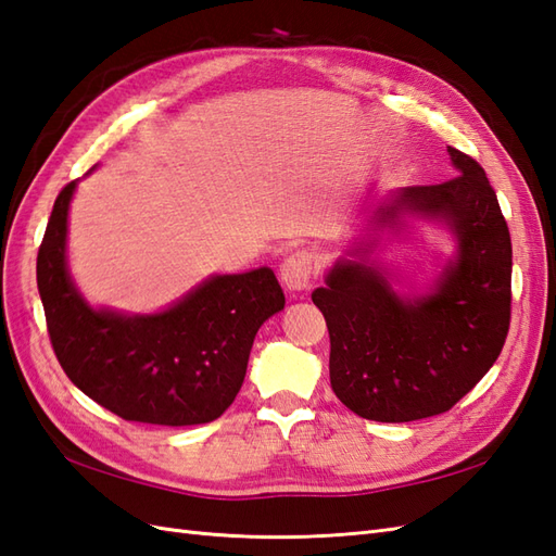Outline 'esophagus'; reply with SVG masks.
Returning a JSON list of instances; mask_svg holds the SVG:
<instances>
[{
  "mask_svg": "<svg viewBox=\"0 0 556 556\" xmlns=\"http://www.w3.org/2000/svg\"><path fill=\"white\" fill-rule=\"evenodd\" d=\"M316 276V266H314V254L300 250L290 254L286 262L280 266V280L282 286L292 292H302L311 286V280Z\"/></svg>",
  "mask_w": 556,
  "mask_h": 556,
  "instance_id": "1",
  "label": "esophagus"
}]
</instances>
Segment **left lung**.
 Segmentation results:
<instances>
[{
    "label": "left lung",
    "mask_w": 556,
    "mask_h": 556,
    "mask_svg": "<svg viewBox=\"0 0 556 556\" xmlns=\"http://www.w3.org/2000/svg\"><path fill=\"white\" fill-rule=\"evenodd\" d=\"M457 176L405 186L375 210L372 228L401 231L405 214L439 222L453 260L422 294H401L368 260L377 240L337 260L311 300L330 332V384L349 410L375 422H413L451 410L493 368L509 330L511 240L477 160L448 146Z\"/></svg>",
    "instance_id": "8db88e82"
}]
</instances>
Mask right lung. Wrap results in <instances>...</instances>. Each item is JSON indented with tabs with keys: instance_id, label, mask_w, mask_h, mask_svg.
Here are the masks:
<instances>
[{
	"instance_id": "obj_1",
	"label": "right lung",
	"mask_w": 556,
	"mask_h": 556,
	"mask_svg": "<svg viewBox=\"0 0 556 556\" xmlns=\"http://www.w3.org/2000/svg\"><path fill=\"white\" fill-rule=\"evenodd\" d=\"M59 193L37 254V288L53 354L71 382L129 422L188 427L238 396L256 330L286 306L274 270L210 276L160 314L93 308L67 270V210Z\"/></svg>"
}]
</instances>
